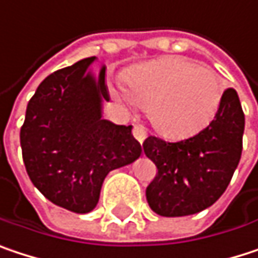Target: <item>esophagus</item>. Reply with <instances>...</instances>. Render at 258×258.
I'll return each instance as SVG.
<instances>
[{
    "instance_id": "esophagus-1",
    "label": "esophagus",
    "mask_w": 258,
    "mask_h": 258,
    "mask_svg": "<svg viewBox=\"0 0 258 258\" xmlns=\"http://www.w3.org/2000/svg\"><path fill=\"white\" fill-rule=\"evenodd\" d=\"M132 134H134L135 140H137L140 144H143V143H144V140L147 138V132H145V129L143 127V126H140V124H135V126H134Z\"/></svg>"
}]
</instances>
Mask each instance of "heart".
Instances as JSON below:
<instances>
[{
  "mask_svg": "<svg viewBox=\"0 0 258 258\" xmlns=\"http://www.w3.org/2000/svg\"><path fill=\"white\" fill-rule=\"evenodd\" d=\"M224 84L220 76L182 57H163L131 70L124 99L148 108L151 124L168 138H188L218 113Z\"/></svg>",
  "mask_w": 258,
  "mask_h": 258,
  "instance_id": "1",
  "label": "heart"
}]
</instances>
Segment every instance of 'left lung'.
Segmentation results:
<instances>
[{"label": "left lung", "instance_id": "8db88e82", "mask_svg": "<svg viewBox=\"0 0 258 258\" xmlns=\"http://www.w3.org/2000/svg\"><path fill=\"white\" fill-rule=\"evenodd\" d=\"M243 127L239 96L229 87L218 113L198 135L178 143L148 137L143 148L157 166L145 190L150 208L163 217H182L215 204L241 160Z\"/></svg>", "mask_w": 258, "mask_h": 258}]
</instances>
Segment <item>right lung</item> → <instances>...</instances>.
I'll list each match as a JSON object with an SVG mask.
<instances>
[{
    "instance_id": "obj_1",
    "label": "right lung",
    "mask_w": 258,
    "mask_h": 258,
    "mask_svg": "<svg viewBox=\"0 0 258 258\" xmlns=\"http://www.w3.org/2000/svg\"><path fill=\"white\" fill-rule=\"evenodd\" d=\"M95 56L50 74L26 107L20 127L23 163L32 184L57 207L86 214L96 207L110 171L141 156L132 126L102 118L110 101L105 67L95 77Z\"/></svg>"
}]
</instances>
